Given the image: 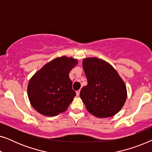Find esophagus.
I'll list each match as a JSON object with an SVG mask.
<instances>
[{
	"label": "esophagus",
	"instance_id": "esophagus-1",
	"mask_svg": "<svg viewBox=\"0 0 152 152\" xmlns=\"http://www.w3.org/2000/svg\"><path fill=\"white\" fill-rule=\"evenodd\" d=\"M80 90L77 91H76V95H77V96H79V95H80Z\"/></svg>",
	"mask_w": 152,
	"mask_h": 152
}]
</instances>
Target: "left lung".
<instances>
[{
	"label": "left lung",
	"instance_id": "obj_1",
	"mask_svg": "<svg viewBox=\"0 0 152 152\" xmlns=\"http://www.w3.org/2000/svg\"><path fill=\"white\" fill-rule=\"evenodd\" d=\"M88 84L80 91V97L89 113L97 118L111 117L125 103L126 88L111 64L95 57L83 60Z\"/></svg>",
	"mask_w": 152,
	"mask_h": 152
}]
</instances>
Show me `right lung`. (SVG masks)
Listing matches in <instances>:
<instances>
[{
    "label": "right lung",
    "mask_w": 152,
    "mask_h": 152,
    "mask_svg": "<svg viewBox=\"0 0 152 152\" xmlns=\"http://www.w3.org/2000/svg\"><path fill=\"white\" fill-rule=\"evenodd\" d=\"M77 64V59L72 57H58L32 76L28 86V95L37 111L55 116L68 109L76 95L68 75Z\"/></svg>",
    "instance_id": "add662e5"
}]
</instances>
